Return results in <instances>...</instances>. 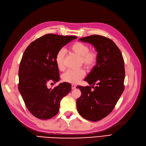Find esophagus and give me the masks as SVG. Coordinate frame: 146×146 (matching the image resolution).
I'll return each instance as SVG.
<instances>
[{
  "label": "esophagus",
  "instance_id": "34e87169",
  "mask_svg": "<svg viewBox=\"0 0 146 146\" xmlns=\"http://www.w3.org/2000/svg\"><path fill=\"white\" fill-rule=\"evenodd\" d=\"M76 85H72V90H75L76 88Z\"/></svg>",
  "mask_w": 146,
  "mask_h": 146
}]
</instances>
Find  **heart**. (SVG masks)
Instances as JSON below:
<instances>
[{
    "instance_id": "b5f03b06",
    "label": "heart",
    "mask_w": 146,
    "mask_h": 146,
    "mask_svg": "<svg viewBox=\"0 0 146 146\" xmlns=\"http://www.w3.org/2000/svg\"><path fill=\"white\" fill-rule=\"evenodd\" d=\"M70 50L74 54L80 56V63L88 69H92L98 60V54L95 50H90V46L82 42H76L70 46ZM64 50L60 49L55 56V63L60 70L65 69L64 63ZM85 76V71L83 69L69 70L63 75V80L65 82L77 84Z\"/></svg>"
}]
</instances>
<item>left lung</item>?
Segmentation results:
<instances>
[{
	"mask_svg": "<svg viewBox=\"0 0 146 146\" xmlns=\"http://www.w3.org/2000/svg\"><path fill=\"white\" fill-rule=\"evenodd\" d=\"M79 40L91 44L98 54L96 65L84 80L91 86H77L82 92L77 100L78 112L96 122L113 111L124 90V61L116 44L107 37L93 35Z\"/></svg>",
	"mask_w": 146,
	"mask_h": 146,
	"instance_id": "1",
	"label": "left lung"
}]
</instances>
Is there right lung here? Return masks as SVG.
I'll use <instances>...</instances> for the list:
<instances>
[{
  "label": "right lung",
  "mask_w": 146,
  "mask_h": 146,
  "mask_svg": "<svg viewBox=\"0 0 146 146\" xmlns=\"http://www.w3.org/2000/svg\"><path fill=\"white\" fill-rule=\"evenodd\" d=\"M75 36L46 34L33 41L26 48L19 65V91L25 106L33 115L48 119L58 113L60 103L71 90V85L61 83L53 89L47 84L60 80L55 63L56 53Z\"/></svg>",
  "instance_id": "obj_1"
}]
</instances>
